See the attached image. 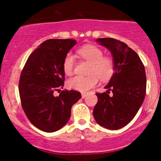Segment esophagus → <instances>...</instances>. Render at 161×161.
<instances>
[{
  "instance_id": "esophagus-1",
  "label": "esophagus",
  "mask_w": 161,
  "mask_h": 161,
  "mask_svg": "<svg viewBox=\"0 0 161 161\" xmlns=\"http://www.w3.org/2000/svg\"><path fill=\"white\" fill-rule=\"evenodd\" d=\"M86 97V93H82V98H85Z\"/></svg>"
}]
</instances>
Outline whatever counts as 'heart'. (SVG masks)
I'll return each mask as SVG.
<instances>
[{"label":"heart","instance_id":"obj_1","mask_svg":"<svg viewBox=\"0 0 161 161\" xmlns=\"http://www.w3.org/2000/svg\"><path fill=\"white\" fill-rule=\"evenodd\" d=\"M78 53L90 64L88 76L79 75L72 77L67 81V86L70 89L81 92H87L94 88L98 82L108 81L115 72V63L111 57L103 56V51L95 45H86L78 51ZM75 66V57L73 53H68L63 62V69L66 75L73 73Z\"/></svg>","mask_w":161,"mask_h":161}]
</instances>
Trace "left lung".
<instances>
[{
  "label": "left lung",
  "mask_w": 161,
  "mask_h": 161,
  "mask_svg": "<svg viewBox=\"0 0 161 161\" xmlns=\"http://www.w3.org/2000/svg\"><path fill=\"white\" fill-rule=\"evenodd\" d=\"M96 42L110 51L115 63V72L108 91L96 94L97 103L94 118L104 128L116 130L126 125L136 115L145 97L146 75L141 59L126 44L111 38H101ZM111 91L112 97L108 92Z\"/></svg>",
  "instance_id": "1"
}]
</instances>
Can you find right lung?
<instances>
[{"mask_svg":"<svg viewBox=\"0 0 161 161\" xmlns=\"http://www.w3.org/2000/svg\"><path fill=\"white\" fill-rule=\"evenodd\" d=\"M76 44L74 39H48L28 58L20 75L19 97L28 119L36 128L53 132L64 127L71 116V108L82 97L80 92L63 90L64 57Z\"/></svg>","mask_w":161,"mask_h":161,"instance_id":"right-lung-1","label":"right lung"}]
</instances>
